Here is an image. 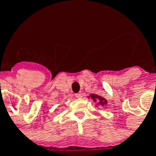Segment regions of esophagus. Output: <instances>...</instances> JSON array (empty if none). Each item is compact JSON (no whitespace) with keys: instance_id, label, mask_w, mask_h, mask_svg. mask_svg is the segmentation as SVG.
<instances>
[{"instance_id":"obj_1","label":"esophagus","mask_w":156,"mask_h":156,"mask_svg":"<svg viewBox=\"0 0 156 156\" xmlns=\"http://www.w3.org/2000/svg\"><path fill=\"white\" fill-rule=\"evenodd\" d=\"M74 95H75V98H82V93H78V94H74Z\"/></svg>"}]
</instances>
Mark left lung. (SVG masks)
Listing matches in <instances>:
<instances>
[{
	"label": "left lung",
	"instance_id": "left-lung-1",
	"mask_svg": "<svg viewBox=\"0 0 156 156\" xmlns=\"http://www.w3.org/2000/svg\"><path fill=\"white\" fill-rule=\"evenodd\" d=\"M89 98H91L93 99L94 102H96L98 101V105H105L107 104V100L105 98H102V97L98 96L97 94H90V97Z\"/></svg>",
	"mask_w": 156,
	"mask_h": 156
}]
</instances>
